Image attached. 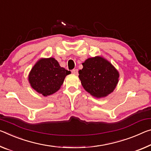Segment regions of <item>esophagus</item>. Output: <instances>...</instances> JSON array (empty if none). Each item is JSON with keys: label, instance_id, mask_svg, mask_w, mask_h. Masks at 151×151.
Listing matches in <instances>:
<instances>
[{"label": "esophagus", "instance_id": "esophagus-1", "mask_svg": "<svg viewBox=\"0 0 151 151\" xmlns=\"http://www.w3.org/2000/svg\"><path fill=\"white\" fill-rule=\"evenodd\" d=\"M72 73L75 74V75H77V74H78V70H77V69H73V70H72Z\"/></svg>", "mask_w": 151, "mask_h": 151}]
</instances>
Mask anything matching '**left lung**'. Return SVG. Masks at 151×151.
Masks as SVG:
<instances>
[{
  "instance_id": "left-lung-1",
  "label": "left lung",
  "mask_w": 151,
  "mask_h": 151,
  "mask_svg": "<svg viewBox=\"0 0 151 151\" xmlns=\"http://www.w3.org/2000/svg\"><path fill=\"white\" fill-rule=\"evenodd\" d=\"M82 64L78 77L86 91L97 98L104 97L114 91L119 75L109 61L95 56L87 59Z\"/></svg>"
}]
</instances>
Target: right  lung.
Here are the masks:
<instances>
[{
  "mask_svg": "<svg viewBox=\"0 0 151 151\" xmlns=\"http://www.w3.org/2000/svg\"><path fill=\"white\" fill-rule=\"evenodd\" d=\"M69 74L70 71L61 67L54 58H41L32 68L28 79L31 87L45 97L58 91Z\"/></svg>",
  "mask_w": 151,
  "mask_h": 151,
  "instance_id": "right-lung-1",
  "label": "right lung"
}]
</instances>
